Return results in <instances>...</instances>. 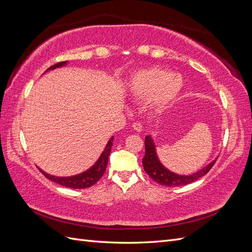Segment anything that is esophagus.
<instances>
[{"instance_id":"esophagus-1","label":"esophagus","mask_w":252,"mask_h":252,"mask_svg":"<svg viewBox=\"0 0 252 252\" xmlns=\"http://www.w3.org/2000/svg\"><path fill=\"white\" fill-rule=\"evenodd\" d=\"M132 128H133V130L138 131V132H141L143 130V126H142V124L140 123V122H135V123H133L132 124Z\"/></svg>"}]
</instances>
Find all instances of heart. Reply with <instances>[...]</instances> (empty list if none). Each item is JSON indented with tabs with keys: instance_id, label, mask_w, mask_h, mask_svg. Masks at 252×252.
Returning a JSON list of instances; mask_svg holds the SVG:
<instances>
[{
	"instance_id": "heart-1",
	"label": "heart",
	"mask_w": 252,
	"mask_h": 252,
	"mask_svg": "<svg viewBox=\"0 0 252 252\" xmlns=\"http://www.w3.org/2000/svg\"><path fill=\"white\" fill-rule=\"evenodd\" d=\"M184 86L182 77L159 67H148L135 72L128 87L135 97L149 98V104L158 111L166 109L179 96Z\"/></svg>"
}]
</instances>
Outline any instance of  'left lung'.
<instances>
[{
	"instance_id": "obj_1",
	"label": "left lung",
	"mask_w": 252,
	"mask_h": 252,
	"mask_svg": "<svg viewBox=\"0 0 252 252\" xmlns=\"http://www.w3.org/2000/svg\"><path fill=\"white\" fill-rule=\"evenodd\" d=\"M216 161L217 158L215 161L209 163L206 167H204L201 170L190 175L177 174L167 169L166 167H164V165L159 162L157 155L156 145L152 136L147 135L146 138H145V156L143 158L144 170L147 172V174L152 180L163 186L174 187L190 184V183L199 180L203 175L207 173L212 168V166L215 165Z\"/></svg>"
}]
</instances>
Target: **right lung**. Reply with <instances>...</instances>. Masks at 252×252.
<instances>
[{"label":"right lung","instance_id":"1","mask_svg":"<svg viewBox=\"0 0 252 252\" xmlns=\"http://www.w3.org/2000/svg\"><path fill=\"white\" fill-rule=\"evenodd\" d=\"M66 64H67V61L66 62H60L56 65L49 67L46 71L65 66ZM112 142H113V136H111L110 140L108 141L104 151L102 152V155L100 156V158H97V161L93 166H91L88 170L84 171L80 174H75V175H72V177H56V175H51V174H48L45 171H43L41 168H39V167H37V168H39V170L48 180L57 183V184L62 185L64 187L73 188V189L88 188L90 186L94 185L95 183L103 177V174L106 170V167H107V164H108V158H109L110 151H111Z\"/></svg>","mask_w":252,"mask_h":252}]
</instances>
